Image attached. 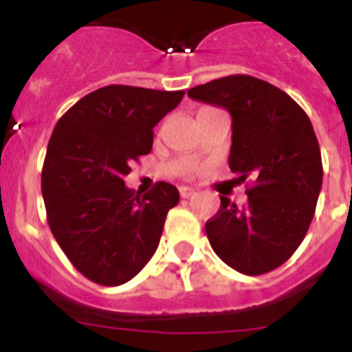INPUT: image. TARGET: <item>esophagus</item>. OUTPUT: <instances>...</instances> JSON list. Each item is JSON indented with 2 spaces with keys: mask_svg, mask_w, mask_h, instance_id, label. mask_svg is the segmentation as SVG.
<instances>
[{
  "mask_svg": "<svg viewBox=\"0 0 352 352\" xmlns=\"http://www.w3.org/2000/svg\"><path fill=\"white\" fill-rule=\"evenodd\" d=\"M179 193H181L182 199H190V197H193V195H195V190H193V188H190V186H182L181 190H179Z\"/></svg>",
  "mask_w": 352,
  "mask_h": 352,
  "instance_id": "esophagus-1",
  "label": "esophagus"
}]
</instances>
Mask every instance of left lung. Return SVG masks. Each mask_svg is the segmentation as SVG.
<instances>
[{"label":"left lung","mask_w":352,"mask_h":352,"mask_svg":"<svg viewBox=\"0 0 352 352\" xmlns=\"http://www.w3.org/2000/svg\"><path fill=\"white\" fill-rule=\"evenodd\" d=\"M188 96L230 113L228 164L241 182L252 181L243 208L221 197L219 212L206 223L210 245L237 272H270L301 245L322 190L311 120L285 91L248 74L212 80Z\"/></svg>","instance_id":"1"}]
</instances>
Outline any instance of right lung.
Returning a JSON list of instances; mask_svg holds the SVG:
<instances>
[{"mask_svg":"<svg viewBox=\"0 0 352 352\" xmlns=\"http://www.w3.org/2000/svg\"><path fill=\"white\" fill-rule=\"evenodd\" d=\"M182 96L106 85L76 102L52 131L41 171L47 223L69 261L95 283H126L159 246L179 190L157 182L138 199L124 177L151 151L153 127Z\"/></svg>","mask_w":352,"mask_h":352,"instance_id":"right-lung-1","label":"right lung"}]
</instances>
